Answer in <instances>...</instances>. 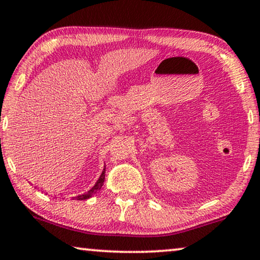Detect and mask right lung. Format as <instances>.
<instances>
[{
  "label": "right lung",
  "mask_w": 260,
  "mask_h": 260,
  "mask_svg": "<svg viewBox=\"0 0 260 260\" xmlns=\"http://www.w3.org/2000/svg\"><path fill=\"white\" fill-rule=\"evenodd\" d=\"M105 172H106V168H104V172H102L100 178H99V180L96 181V184H95L92 188L89 189L88 192L83 193V194H80V196H76V197H73V200H86L90 198V197L94 196L95 193L98 191H100L102 185H104V181H105Z\"/></svg>",
  "instance_id": "add662e5"
}]
</instances>
